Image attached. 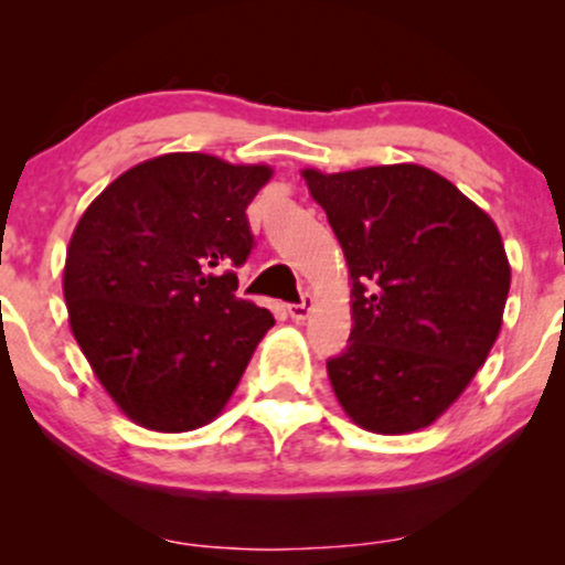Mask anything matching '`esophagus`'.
<instances>
[{"label": "esophagus", "instance_id": "1", "mask_svg": "<svg viewBox=\"0 0 565 565\" xmlns=\"http://www.w3.org/2000/svg\"><path fill=\"white\" fill-rule=\"evenodd\" d=\"M287 313L291 316V321H305V319H308V313H310V300H302V302L289 305Z\"/></svg>", "mask_w": 565, "mask_h": 565}]
</instances>
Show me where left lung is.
Returning a JSON list of instances; mask_svg holds the SVG:
<instances>
[{
  "mask_svg": "<svg viewBox=\"0 0 565 565\" xmlns=\"http://www.w3.org/2000/svg\"><path fill=\"white\" fill-rule=\"evenodd\" d=\"M302 178L353 281L348 348L327 361L337 401L382 436L436 423L502 327L510 263L494 220L419 164Z\"/></svg>",
  "mask_w": 565,
  "mask_h": 565,
  "instance_id": "left-lung-1",
  "label": "left lung"
}]
</instances>
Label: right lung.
<instances>
[{
	"mask_svg": "<svg viewBox=\"0 0 565 565\" xmlns=\"http://www.w3.org/2000/svg\"><path fill=\"white\" fill-rule=\"evenodd\" d=\"M265 164L164 153L87 206L66 252L71 332L132 423L185 433L212 423L274 327L236 295L255 236L246 206Z\"/></svg>",
	"mask_w": 565,
	"mask_h": 565,
	"instance_id": "right-lung-1",
	"label": "right lung"
}]
</instances>
